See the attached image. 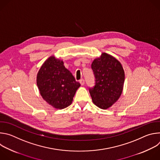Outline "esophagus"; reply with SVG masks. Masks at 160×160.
<instances>
[{
  "label": "esophagus",
  "mask_w": 160,
  "mask_h": 160,
  "mask_svg": "<svg viewBox=\"0 0 160 160\" xmlns=\"http://www.w3.org/2000/svg\"><path fill=\"white\" fill-rule=\"evenodd\" d=\"M80 83L82 85H83L85 83V80L83 79H81V80H80Z\"/></svg>",
  "instance_id": "obj_1"
}]
</instances>
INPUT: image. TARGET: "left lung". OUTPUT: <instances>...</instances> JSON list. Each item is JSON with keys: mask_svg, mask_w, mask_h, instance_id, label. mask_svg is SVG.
Listing matches in <instances>:
<instances>
[{"mask_svg": "<svg viewBox=\"0 0 160 160\" xmlns=\"http://www.w3.org/2000/svg\"><path fill=\"white\" fill-rule=\"evenodd\" d=\"M96 83L89 89L94 104L106 109L120 98L123 88L125 72L120 62L107 53H102L91 65Z\"/></svg>", "mask_w": 160, "mask_h": 160, "instance_id": "left-lung-1", "label": "left lung"}]
</instances>
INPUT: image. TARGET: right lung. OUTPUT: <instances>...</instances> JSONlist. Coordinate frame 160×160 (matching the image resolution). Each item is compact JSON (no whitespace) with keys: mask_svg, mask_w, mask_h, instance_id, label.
Instances as JSON below:
<instances>
[{"mask_svg":"<svg viewBox=\"0 0 160 160\" xmlns=\"http://www.w3.org/2000/svg\"><path fill=\"white\" fill-rule=\"evenodd\" d=\"M37 84L42 98L54 108L62 109L73 101L80 83L54 56L46 59L37 73Z\"/></svg>","mask_w":160,"mask_h":160,"instance_id":"obj_1","label":"right lung"}]
</instances>
